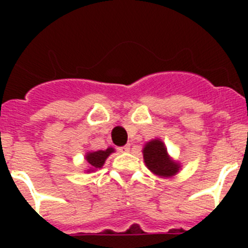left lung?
<instances>
[{
    "label": "left lung",
    "mask_w": 248,
    "mask_h": 248,
    "mask_svg": "<svg viewBox=\"0 0 248 248\" xmlns=\"http://www.w3.org/2000/svg\"><path fill=\"white\" fill-rule=\"evenodd\" d=\"M114 148H107L105 150H92L87 151L85 154V160L89 164V169L87 172H94L97 171L98 169H102L103 165L105 164V160L108 159L109 155L114 153Z\"/></svg>",
    "instance_id": "8db88e82"
}]
</instances>
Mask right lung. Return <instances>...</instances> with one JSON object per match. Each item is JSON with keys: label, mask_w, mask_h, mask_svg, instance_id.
<instances>
[{"label": "right lung", "mask_w": 248, "mask_h": 248, "mask_svg": "<svg viewBox=\"0 0 248 248\" xmlns=\"http://www.w3.org/2000/svg\"><path fill=\"white\" fill-rule=\"evenodd\" d=\"M143 156L146 168L156 176L168 179L180 171V163L169 155L165 144L159 138L146 141L143 148Z\"/></svg>", "instance_id": "obj_1"}]
</instances>
